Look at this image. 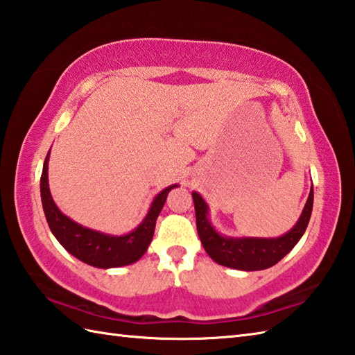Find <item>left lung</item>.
I'll return each instance as SVG.
<instances>
[{
  "label": "left lung",
  "instance_id": "obj_1",
  "mask_svg": "<svg viewBox=\"0 0 355 355\" xmlns=\"http://www.w3.org/2000/svg\"><path fill=\"white\" fill-rule=\"evenodd\" d=\"M195 216H197V230L207 254L215 262L224 267L256 271L273 267L281 261L306 230L313 212V187L308 195L306 205L302 210L296 225L285 235L279 238H229L218 233L210 224L207 214L209 207L198 192H192Z\"/></svg>",
  "mask_w": 355,
  "mask_h": 355
}]
</instances>
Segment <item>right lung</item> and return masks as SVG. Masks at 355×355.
Returning <instances> with one entry per match:
<instances>
[{
	"label": "right lung",
	"mask_w": 355,
	"mask_h": 355,
	"mask_svg": "<svg viewBox=\"0 0 355 355\" xmlns=\"http://www.w3.org/2000/svg\"><path fill=\"white\" fill-rule=\"evenodd\" d=\"M49 155L50 150L45 157L42 168L41 200L49 227L59 241V244L74 258L97 268L123 267L139 261L153 241L157 216L162 212L168 193L173 187H177V184L166 187L157 195L148 215L137 229L122 236L107 235V233L87 229L84 225L74 223L58 209L49 189Z\"/></svg>",
	"instance_id": "obj_1"
}]
</instances>
